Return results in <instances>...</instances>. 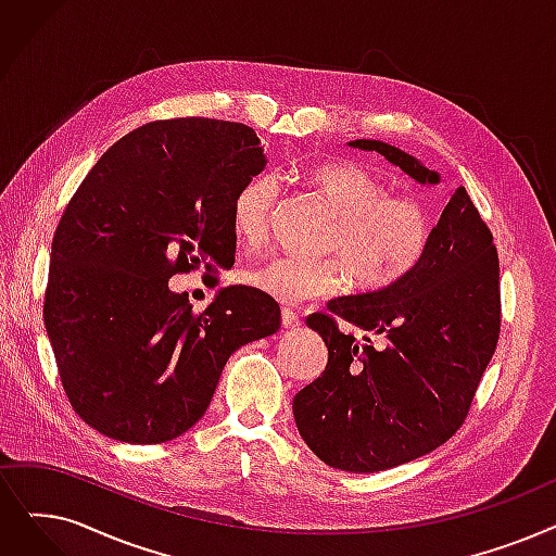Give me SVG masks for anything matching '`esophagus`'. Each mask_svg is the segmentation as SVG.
Wrapping results in <instances>:
<instances>
[{
    "instance_id": "obj_1",
    "label": "esophagus",
    "mask_w": 556,
    "mask_h": 556,
    "mask_svg": "<svg viewBox=\"0 0 556 556\" xmlns=\"http://www.w3.org/2000/svg\"><path fill=\"white\" fill-rule=\"evenodd\" d=\"M281 327L283 329H298L300 327V316L293 313L291 308H283L281 311Z\"/></svg>"
}]
</instances>
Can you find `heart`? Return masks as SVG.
Instances as JSON below:
<instances>
[{
	"label": "heart",
	"mask_w": 556,
	"mask_h": 556,
	"mask_svg": "<svg viewBox=\"0 0 556 556\" xmlns=\"http://www.w3.org/2000/svg\"><path fill=\"white\" fill-rule=\"evenodd\" d=\"M308 186L336 213V227L327 252L331 261H304L298 256H270L250 265L245 283L283 304H298L341 291L348 281L361 291H383L422 261L431 218L416 200L389 195L375 173L356 163H325L306 175ZM279 200V181L261 173L238 188L231 204V227L243 243H256L268 231Z\"/></svg>",
	"instance_id": "heart-1"
}]
</instances>
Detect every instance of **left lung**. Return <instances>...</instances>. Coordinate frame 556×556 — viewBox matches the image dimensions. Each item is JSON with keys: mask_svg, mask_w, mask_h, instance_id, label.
Wrapping results in <instances>:
<instances>
[{"mask_svg": "<svg viewBox=\"0 0 556 556\" xmlns=\"http://www.w3.org/2000/svg\"><path fill=\"white\" fill-rule=\"evenodd\" d=\"M422 186L441 184L416 156L381 140H350ZM306 325L323 336L327 366L293 400L304 443L348 472L414 462L462 427L500 336V263L493 233L464 186L454 190L422 261L383 291L327 302ZM367 331L364 344L337 327ZM370 334H379L375 349Z\"/></svg>", "mask_w": 556, "mask_h": 556, "instance_id": "8db88e82", "label": "left lung"}]
</instances>
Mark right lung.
<instances>
[{"label":"right lung","instance_id":"1","mask_svg":"<svg viewBox=\"0 0 556 556\" xmlns=\"http://www.w3.org/2000/svg\"><path fill=\"white\" fill-rule=\"evenodd\" d=\"M265 163L252 127L159 119L109 148L70 200L52 240L45 329L70 404L104 437H181L206 414L229 356L279 329V304L256 288H220L192 313L167 283L231 268V204Z\"/></svg>","mask_w":556,"mask_h":556}]
</instances>
